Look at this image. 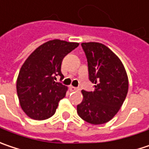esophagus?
Returning <instances> with one entry per match:
<instances>
[{"instance_id":"34e87169","label":"esophagus","mask_w":149,"mask_h":149,"mask_svg":"<svg viewBox=\"0 0 149 149\" xmlns=\"http://www.w3.org/2000/svg\"><path fill=\"white\" fill-rule=\"evenodd\" d=\"M69 88H70V90H71V91H77V90H78V89H79L78 88H76V87H73V86H70V87H69Z\"/></svg>"}]
</instances>
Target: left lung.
Returning <instances> with one entry per match:
<instances>
[{"mask_svg": "<svg viewBox=\"0 0 149 149\" xmlns=\"http://www.w3.org/2000/svg\"><path fill=\"white\" fill-rule=\"evenodd\" d=\"M88 61V78L94 90H82L83 99L77 111L83 120L101 125L109 121L120 109L128 92V77L119 57L97 42L82 43Z\"/></svg>", "mask_w": 149, "mask_h": 149, "instance_id": "left-lung-1", "label": "left lung"}]
</instances>
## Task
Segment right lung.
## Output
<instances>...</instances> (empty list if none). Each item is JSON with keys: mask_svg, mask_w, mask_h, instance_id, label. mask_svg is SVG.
Instances as JSON below:
<instances>
[{"mask_svg": "<svg viewBox=\"0 0 149 149\" xmlns=\"http://www.w3.org/2000/svg\"><path fill=\"white\" fill-rule=\"evenodd\" d=\"M78 43L53 40L41 45L22 64L17 79V93L24 113L31 119L43 120L51 117L58 103L66 96L67 87L56 83L63 58Z\"/></svg>", "mask_w": 149, "mask_h": 149, "instance_id": "right-lung-1", "label": "right lung"}]
</instances>
